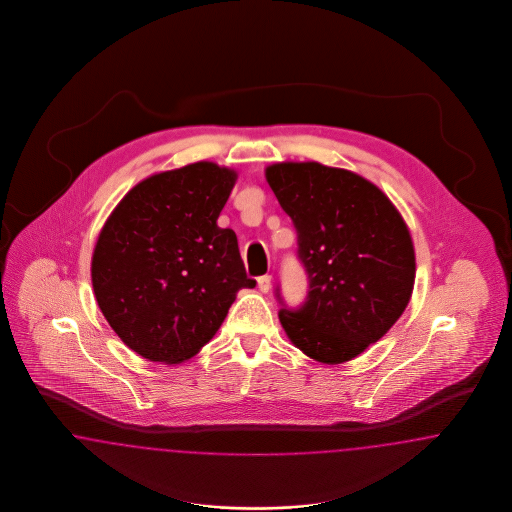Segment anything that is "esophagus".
Instances as JSON below:
<instances>
[{
  "mask_svg": "<svg viewBox=\"0 0 512 512\" xmlns=\"http://www.w3.org/2000/svg\"><path fill=\"white\" fill-rule=\"evenodd\" d=\"M257 285H259L261 293H268V291H270V287H272V276L264 274L261 278H257Z\"/></svg>",
  "mask_w": 512,
  "mask_h": 512,
  "instance_id": "1",
  "label": "esophagus"
}]
</instances>
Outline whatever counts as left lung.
I'll list each match as a JSON object with an SVG mask.
<instances>
[{"mask_svg":"<svg viewBox=\"0 0 512 512\" xmlns=\"http://www.w3.org/2000/svg\"><path fill=\"white\" fill-rule=\"evenodd\" d=\"M266 180L293 219L308 296L279 321L319 362L341 364L381 340L409 304L415 249L402 216L366 178L321 163H276Z\"/></svg>","mask_w":512,"mask_h":512,"instance_id":"obj_1","label":"left lung"}]
</instances>
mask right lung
Here are the masks:
<instances>
[{
	"mask_svg": "<svg viewBox=\"0 0 512 512\" xmlns=\"http://www.w3.org/2000/svg\"><path fill=\"white\" fill-rule=\"evenodd\" d=\"M236 172L199 161L133 187L93 249L97 304L129 349L178 364L199 353L240 289H253L233 229L217 227Z\"/></svg>",
	"mask_w": 512,
	"mask_h": 512,
	"instance_id": "obj_1",
	"label": "right lung"
}]
</instances>
